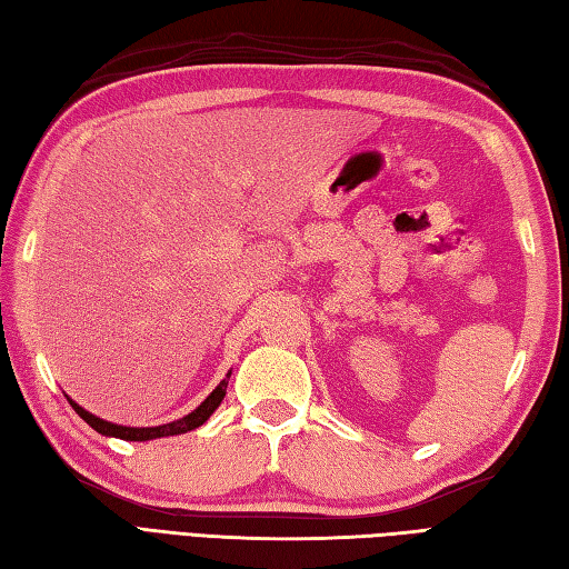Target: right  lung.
Listing matches in <instances>:
<instances>
[{
  "mask_svg": "<svg viewBox=\"0 0 569 569\" xmlns=\"http://www.w3.org/2000/svg\"><path fill=\"white\" fill-rule=\"evenodd\" d=\"M229 377H232V371H227V377L214 386V391L204 398V401L192 410V413L178 418L173 422H163V426H153V428H129V426H117V422H110V420H102L98 416H92L90 410H84L82 406H78L76 401H72L70 396L68 403L72 406V410L88 422V426L92 430H98L100 435H107V438H119V440H129V442H147V440H156V438H171V435H183V432H190L200 428L202 422H208V418L214 413L217 408H220L222 398L227 393V383H229Z\"/></svg>",
  "mask_w": 569,
  "mask_h": 569,
  "instance_id": "right-lung-1",
  "label": "right lung"
}]
</instances>
